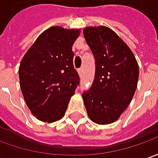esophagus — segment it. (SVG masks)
I'll return each mask as SVG.
<instances>
[{
  "label": "esophagus",
  "mask_w": 158,
  "mask_h": 158,
  "mask_svg": "<svg viewBox=\"0 0 158 158\" xmlns=\"http://www.w3.org/2000/svg\"><path fill=\"white\" fill-rule=\"evenodd\" d=\"M78 73H79V76L81 77V76H82V74H83V69L82 68L78 69Z\"/></svg>",
  "instance_id": "esophagus-1"
}]
</instances>
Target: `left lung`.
Wrapping results in <instances>:
<instances>
[{
    "label": "left lung",
    "mask_w": 158,
    "mask_h": 158,
    "mask_svg": "<svg viewBox=\"0 0 158 158\" xmlns=\"http://www.w3.org/2000/svg\"><path fill=\"white\" fill-rule=\"evenodd\" d=\"M83 33L95 59L94 83L82 94L85 106L91 121L110 124L120 118L133 99L138 64L129 47L111 29L91 26Z\"/></svg>",
    "instance_id": "obj_1"
}]
</instances>
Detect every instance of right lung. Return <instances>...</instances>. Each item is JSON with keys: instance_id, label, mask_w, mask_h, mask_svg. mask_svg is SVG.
Masks as SVG:
<instances>
[{"instance_id": "1", "label": "right lung", "mask_w": 158, "mask_h": 158, "mask_svg": "<svg viewBox=\"0 0 158 158\" xmlns=\"http://www.w3.org/2000/svg\"><path fill=\"white\" fill-rule=\"evenodd\" d=\"M79 33V29L51 27L36 38L21 61V90L31 114L39 121L52 123L62 119L79 84L73 52Z\"/></svg>"}]
</instances>
